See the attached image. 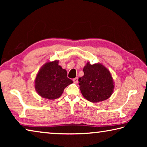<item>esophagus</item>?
Listing matches in <instances>:
<instances>
[{"label":"esophagus","instance_id":"esophagus-1","mask_svg":"<svg viewBox=\"0 0 147 147\" xmlns=\"http://www.w3.org/2000/svg\"><path fill=\"white\" fill-rule=\"evenodd\" d=\"M73 82H74V83H75V84H77L78 82V77H76L75 78H74L73 80Z\"/></svg>","mask_w":147,"mask_h":147}]
</instances>
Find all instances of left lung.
<instances>
[{
	"mask_svg": "<svg viewBox=\"0 0 147 147\" xmlns=\"http://www.w3.org/2000/svg\"><path fill=\"white\" fill-rule=\"evenodd\" d=\"M84 75L78 79L80 89L82 95L91 102L105 100L111 95L114 88L109 71L101 64L84 67Z\"/></svg>",
	"mask_w": 147,
	"mask_h": 147,
	"instance_id": "obj_1",
	"label": "left lung"
}]
</instances>
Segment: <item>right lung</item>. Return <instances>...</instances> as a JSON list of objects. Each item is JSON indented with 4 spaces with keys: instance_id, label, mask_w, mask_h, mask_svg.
Wrapping results in <instances>:
<instances>
[{
    "instance_id": "right-lung-1",
    "label": "right lung",
    "mask_w": 147,
    "mask_h": 147,
    "mask_svg": "<svg viewBox=\"0 0 147 147\" xmlns=\"http://www.w3.org/2000/svg\"><path fill=\"white\" fill-rule=\"evenodd\" d=\"M73 83L67 77L65 69L58 65V61L48 62L42 67L35 80V88L42 97L59 98L64 89Z\"/></svg>"
}]
</instances>
